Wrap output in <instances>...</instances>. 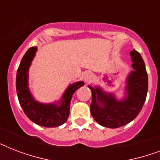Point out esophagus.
Segmentation results:
<instances>
[{
	"label": "esophagus",
	"mask_w": 160,
	"mask_h": 160,
	"mask_svg": "<svg viewBox=\"0 0 160 160\" xmlns=\"http://www.w3.org/2000/svg\"><path fill=\"white\" fill-rule=\"evenodd\" d=\"M83 78H84V81L85 83H91L94 80L92 74H90V73H86Z\"/></svg>",
	"instance_id": "1"
}]
</instances>
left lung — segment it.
<instances>
[{
	"mask_svg": "<svg viewBox=\"0 0 160 160\" xmlns=\"http://www.w3.org/2000/svg\"><path fill=\"white\" fill-rule=\"evenodd\" d=\"M133 70L124 82V92L121 98L107 92L100 85H89L92 93L90 113L98 124L106 128L115 129L134 120L146 100L148 75L141 55L133 50L129 52Z\"/></svg>",
	"mask_w": 160,
	"mask_h": 160,
	"instance_id": "8db88e82",
	"label": "left lung"
}]
</instances>
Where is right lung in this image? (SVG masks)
<instances>
[{
	"label": "right lung",
	"instance_id": "obj_1",
	"mask_svg": "<svg viewBox=\"0 0 160 160\" xmlns=\"http://www.w3.org/2000/svg\"><path fill=\"white\" fill-rule=\"evenodd\" d=\"M37 47H31L26 51L16 73V87L19 102L26 115L35 124L53 128L62 125L70 114V100L76 90L85 85L83 81L70 84L59 100L42 103L35 99L29 87V69L36 56Z\"/></svg>",
	"mask_w": 160,
	"mask_h": 160
}]
</instances>
